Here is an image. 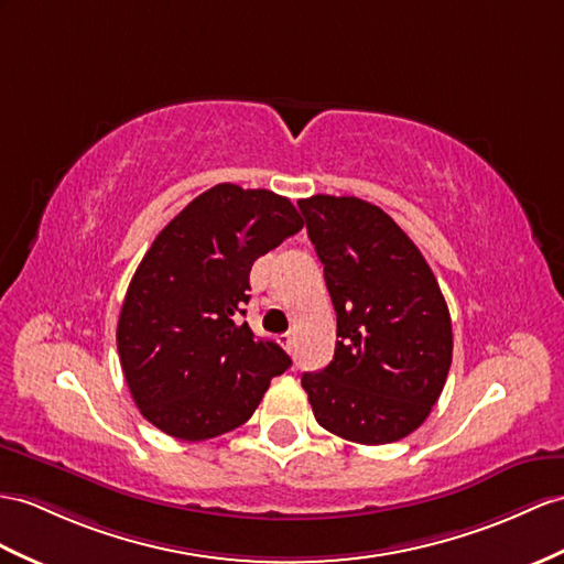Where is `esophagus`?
Returning a JSON list of instances; mask_svg holds the SVG:
<instances>
[{"instance_id":"1","label":"esophagus","mask_w":564,"mask_h":564,"mask_svg":"<svg viewBox=\"0 0 564 564\" xmlns=\"http://www.w3.org/2000/svg\"><path fill=\"white\" fill-rule=\"evenodd\" d=\"M278 341H280V345H282L286 351H292V349H294V333H284V335H280V337H278Z\"/></svg>"}]
</instances>
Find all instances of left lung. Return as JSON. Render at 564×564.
Segmentation results:
<instances>
[{
	"instance_id": "8db88e82",
	"label": "left lung",
	"mask_w": 564,
	"mask_h": 564,
	"mask_svg": "<svg viewBox=\"0 0 564 564\" xmlns=\"http://www.w3.org/2000/svg\"><path fill=\"white\" fill-rule=\"evenodd\" d=\"M299 208L337 313L335 356L304 373L315 421L361 445L402 441L429 419L452 364V321L433 270L402 227L354 196Z\"/></svg>"
}]
</instances>
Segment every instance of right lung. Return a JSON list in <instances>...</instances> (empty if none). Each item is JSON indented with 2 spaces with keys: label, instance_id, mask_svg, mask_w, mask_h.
<instances>
[{
  "label": "right lung",
  "instance_id": "add662e5",
  "mask_svg": "<svg viewBox=\"0 0 564 564\" xmlns=\"http://www.w3.org/2000/svg\"><path fill=\"white\" fill-rule=\"evenodd\" d=\"M304 227L290 198L217 184L155 237L123 296L117 349L141 414L198 443L251 419L292 359L239 323L253 260Z\"/></svg>",
  "mask_w": 564,
  "mask_h": 564
}]
</instances>
